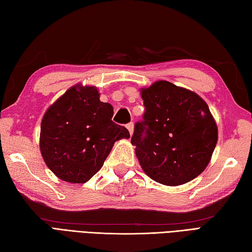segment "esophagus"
I'll list each match as a JSON object with an SVG mask.
<instances>
[{"label":"esophagus","instance_id":"obj_1","mask_svg":"<svg viewBox=\"0 0 252 252\" xmlns=\"http://www.w3.org/2000/svg\"><path fill=\"white\" fill-rule=\"evenodd\" d=\"M126 127H127V130H129L130 134L132 135V134H133V130H134V125H133V122L127 123V125H126Z\"/></svg>","mask_w":252,"mask_h":252}]
</instances>
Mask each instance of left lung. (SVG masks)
I'll return each mask as SVG.
<instances>
[{
  "label": "left lung",
  "mask_w": 252,
  "mask_h": 252,
  "mask_svg": "<svg viewBox=\"0 0 252 252\" xmlns=\"http://www.w3.org/2000/svg\"><path fill=\"white\" fill-rule=\"evenodd\" d=\"M145 112L131 143L149 178L176 186L206 169L218 142V127L200 96L168 81L142 90Z\"/></svg>",
  "instance_id": "8db88e82"
}]
</instances>
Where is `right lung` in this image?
I'll list each match as a JSON object with an SVG mask.
<instances>
[{"instance_id": "add662e5", "label": "right lung", "mask_w": 252, "mask_h": 252, "mask_svg": "<svg viewBox=\"0 0 252 252\" xmlns=\"http://www.w3.org/2000/svg\"><path fill=\"white\" fill-rule=\"evenodd\" d=\"M112 115L94 87L76 85L58 98L45 112L40 134L42 157L53 173L70 183H85L97 173L115 142L130 137Z\"/></svg>"}]
</instances>
